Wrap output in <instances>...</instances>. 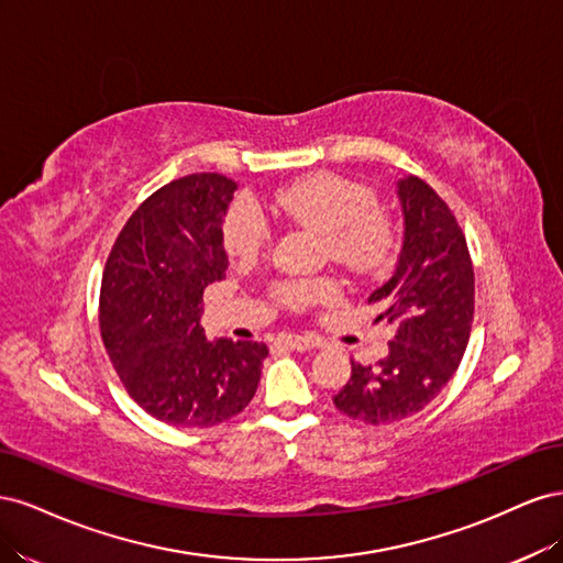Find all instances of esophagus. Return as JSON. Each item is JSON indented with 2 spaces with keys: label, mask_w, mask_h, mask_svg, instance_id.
I'll list each match as a JSON object with an SVG mask.
<instances>
[{
  "label": "esophagus",
  "mask_w": 563,
  "mask_h": 563,
  "mask_svg": "<svg viewBox=\"0 0 563 563\" xmlns=\"http://www.w3.org/2000/svg\"><path fill=\"white\" fill-rule=\"evenodd\" d=\"M279 343L288 350H296V352H308V350L317 347L314 340L308 335H282Z\"/></svg>",
  "instance_id": "1"
}]
</instances>
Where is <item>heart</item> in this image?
<instances>
[{
  "instance_id": "heart-1",
  "label": "heart",
  "mask_w": 563,
  "mask_h": 563,
  "mask_svg": "<svg viewBox=\"0 0 563 563\" xmlns=\"http://www.w3.org/2000/svg\"><path fill=\"white\" fill-rule=\"evenodd\" d=\"M275 209L294 223L327 236L333 258L354 269H373L387 261L391 228L378 211V197L371 187L335 176L314 174L282 187L272 197ZM272 228L258 203L240 197L230 203L223 220V244L232 261L251 263L269 246ZM329 282H284L277 296L291 308L331 298Z\"/></svg>"
}]
</instances>
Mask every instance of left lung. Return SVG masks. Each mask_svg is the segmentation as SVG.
<instances>
[{
    "mask_svg": "<svg viewBox=\"0 0 563 563\" xmlns=\"http://www.w3.org/2000/svg\"><path fill=\"white\" fill-rule=\"evenodd\" d=\"M404 244L395 275L368 296L376 321L395 327L376 366L352 362V376L333 397L340 413L368 424L422 411L463 360L474 319V267L465 234L432 187L408 176L397 183Z\"/></svg>",
    "mask_w": 563,
    "mask_h": 563,
    "instance_id": "8db88e82",
    "label": "left lung"
}]
</instances>
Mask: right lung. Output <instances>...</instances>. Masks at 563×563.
Segmentation results:
<instances>
[{
  "instance_id": "right-lung-1",
  "label": "right lung",
  "mask_w": 563,
  "mask_h": 563,
  "mask_svg": "<svg viewBox=\"0 0 563 563\" xmlns=\"http://www.w3.org/2000/svg\"><path fill=\"white\" fill-rule=\"evenodd\" d=\"M236 183L192 174L150 195L126 220L100 286V335L143 411L174 428H211L258 389L265 343L207 340L203 288L225 277L223 216Z\"/></svg>"
}]
</instances>
